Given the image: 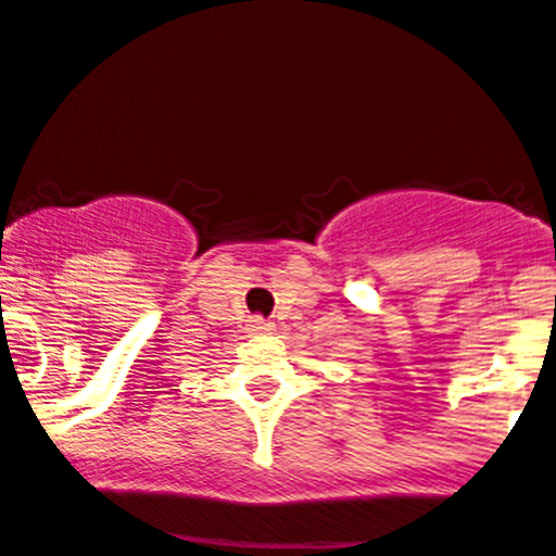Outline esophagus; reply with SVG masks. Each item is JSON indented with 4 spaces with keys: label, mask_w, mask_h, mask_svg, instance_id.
I'll return each instance as SVG.
<instances>
[{
    "label": "esophagus",
    "mask_w": 556,
    "mask_h": 556,
    "mask_svg": "<svg viewBox=\"0 0 556 556\" xmlns=\"http://www.w3.org/2000/svg\"><path fill=\"white\" fill-rule=\"evenodd\" d=\"M248 331L250 333H267V331H273V323H267L264 317H250Z\"/></svg>",
    "instance_id": "esophagus-1"
}]
</instances>
